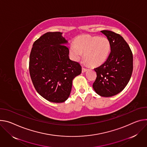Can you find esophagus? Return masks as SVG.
I'll list each match as a JSON object with an SVG mask.
<instances>
[{"label":"esophagus","instance_id":"1","mask_svg":"<svg viewBox=\"0 0 147 147\" xmlns=\"http://www.w3.org/2000/svg\"><path fill=\"white\" fill-rule=\"evenodd\" d=\"M87 70H88V69H86V68H82V73H84V72H85Z\"/></svg>","mask_w":147,"mask_h":147}]
</instances>
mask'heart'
Listing matches in <instances>:
<instances>
[{"label":"heart","instance_id":"1","mask_svg":"<svg viewBox=\"0 0 147 147\" xmlns=\"http://www.w3.org/2000/svg\"><path fill=\"white\" fill-rule=\"evenodd\" d=\"M110 51L109 40L104 37L82 36L76 38L70 47V53L75 61H79L85 53L86 63L92 67L98 66L107 59Z\"/></svg>","mask_w":147,"mask_h":147}]
</instances>
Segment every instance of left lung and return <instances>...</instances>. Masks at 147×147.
Returning <instances> with one entry per match:
<instances>
[{
	"label": "left lung",
	"instance_id": "1",
	"mask_svg": "<svg viewBox=\"0 0 147 147\" xmlns=\"http://www.w3.org/2000/svg\"><path fill=\"white\" fill-rule=\"evenodd\" d=\"M101 32L110 42V53L102 65L94 69L97 77L93 88L101 96L111 97L121 92L128 83L133 69V57L120 34L109 30Z\"/></svg>",
	"mask_w": 147,
	"mask_h": 147
}]
</instances>
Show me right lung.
I'll use <instances>...</instances> for the list:
<instances>
[{"instance_id":"1","label":"right lung","mask_w":147,"mask_h":147,"mask_svg":"<svg viewBox=\"0 0 147 147\" xmlns=\"http://www.w3.org/2000/svg\"><path fill=\"white\" fill-rule=\"evenodd\" d=\"M62 34L46 32L34 42L30 55V75L36 90L54 103L67 100L73 79L82 72L80 65L69 59L68 41Z\"/></svg>"}]
</instances>
